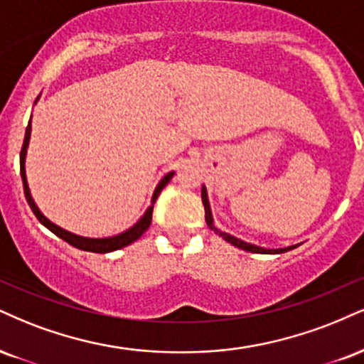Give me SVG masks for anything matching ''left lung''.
Returning a JSON list of instances; mask_svg holds the SVG:
<instances>
[{
	"instance_id": "left-lung-1",
	"label": "left lung",
	"mask_w": 364,
	"mask_h": 364,
	"mask_svg": "<svg viewBox=\"0 0 364 364\" xmlns=\"http://www.w3.org/2000/svg\"><path fill=\"white\" fill-rule=\"evenodd\" d=\"M201 201H203V207H205V220H207V225L213 232H215V234L220 235L222 239L227 240V242H229V244H232V246H235V247H239V249H244V251H247V252H256V254H282V252L291 251V249L296 247V246H290V247H282V249H264V247H259V246H254V244L244 242V240L234 237V235L227 234V232H222L220 229H217L215 224H213L212 208H210L207 188H205V185L201 186Z\"/></svg>"
}]
</instances>
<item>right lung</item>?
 Wrapping results in <instances>:
<instances>
[{
  "label": "right lung",
  "mask_w": 364,
  "mask_h": 364,
  "mask_svg": "<svg viewBox=\"0 0 364 364\" xmlns=\"http://www.w3.org/2000/svg\"><path fill=\"white\" fill-rule=\"evenodd\" d=\"M38 98H41V95L37 96V100H35V103L38 102ZM30 132H32V117H30L28 120V125H27V130H25V139H23V146H21V152H20V174H21V181H23V193H25V198H27L30 208H32V212L35 213V217L38 218V222H41L42 225H46L47 229L50 232H54L57 237H60L63 240H65L68 244H71V246L81 249V251H87V252H100V254H105V252H112V251H117V249H122L125 246H129V244H132L137 240L140 235L144 234L149 229V225H151L152 222V210H154V203L157 200V196H159L161 191H163V188L168 185L169 179L173 178L174 171H171V173L166 174V176L161 179L159 185L156 186L154 190V195H152V200H151V207L146 210V213H144L142 217L139 218L137 224H134L130 229H127L125 232H122V234H117V235H112V237H103V239H93V237H82V235H77V234H73V232L63 229V227L55 225L54 222H50L49 218H47L43 213L38 210L37 203H35L33 198H32V193H30V188H28V181H27V171H25V159H27V149H28V144H30Z\"/></svg>",
  "instance_id": "right-lung-1"
}]
</instances>
